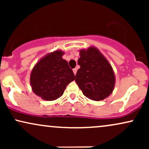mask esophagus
<instances>
[{"label": "esophagus", "instance_id": "esophagus-1", "mask_svg": "<svg viewBox=\"0 0 149 149\" xmlns=\"http://www.w3.org/2000/svg\"><path fill=\"white\" fill-rule=\"evenodd\" d=\"M77 71H78V69H77L76 68V69H73V73H74V74H75V75L76 74Z\"/></svg>", "mask_w": 149, "mask_h": 149}]
</instances>
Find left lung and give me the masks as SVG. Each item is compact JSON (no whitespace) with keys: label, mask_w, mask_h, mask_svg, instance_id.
I'll use <instances>...</instances> for the list:
<instances>
[{"label":"left lung","mask_w":149,"mask_h":149,"mask_svg":"<svg viewBox=\"0 0 149 149\" xmlns=\"http://www.w3.org/2000/svg\"><path fill=\"white\" fill-rule=\"evenodd\" d=\"M75 81L83 95L90 100L101 101L107 98L113 91L115 73L111 65L97 47L80 49Z\"/></svg>","instance_id":"8db88e82"}]
</instances>
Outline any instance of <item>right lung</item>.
<instances>
[{
	"mask_svg": "<svg viewBox=\"0 0 149 149\" xmlns=\"http://www.w3.org/2000/svg\"><path fill=\"white\" fill-rule=\"evenodd\" d=\"M61 49L48 53L42 57L32 69L30 84L37 96L45 101H53L64 94L66 86L75 80L68 61L62 58Z\"/></svg>",
	"mask_w": 149,
	"mask_h": 149,
	"instance_id": "1",
	"label": "right lung"
}]
</instances>
